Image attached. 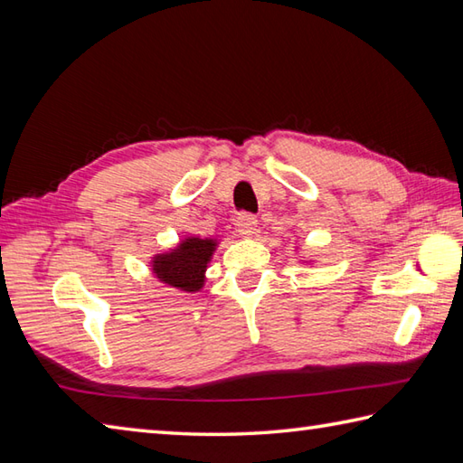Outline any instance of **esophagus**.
I'll list each match as a JSON object with an SVG mask.
<instances>
[{"label": "esophagus", "instance_id": "1", "mask_svg": "<svg viewBox=\"0 0 463 463\" xmlns=\"http://www.w3.org/2000/svg\"><path fill=\"white\" fill-rule=\"evenodd\" d=\"M234 224H237V231H239L241 237L249 239V237H252L254 231H257V224H259V221L254 219L252 214H249V213H242V214H239V216H237V221H234Z\"/></svg>", "mask_w": 463, "mask_h": 463}]
</instances>
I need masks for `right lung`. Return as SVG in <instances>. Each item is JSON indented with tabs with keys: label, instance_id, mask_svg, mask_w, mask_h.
Masks as SVG:
<instances>
[{
	"label": "right lung",
	"instance_id": "right-lung-1",
	"mask_svg": "<svg viewBox=\"0 0 463 463\" xmlns=\"http://www.w3.org/2000/svg\"><path fill=\"white\" fill-rule=\"evenodd\" d=\"M216 250L214 239L189 237L163 254H155L151 269L156 279L166 287L184 292H199L204 284L206 264Z\"/></svg>",
	"mask_w": 463,
	"mask_h": 463
}]
</instances>
